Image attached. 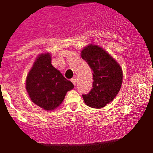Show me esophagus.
Masks as SVG:
<instances>
[{
	"mask_svg": "<svg viewBox=\"0 0 153 153\" xmlns=\"http://www.w3.org/2000/svg\"><path fill=\"white\" fill-rule=\"evenodd\" d=\"M71 81L72 82V83L74 84V86H75V85H76V79H72L71 80Z\"/></svg>",
	"mask_w": 153,
	"mask_h": 153,
	"instance_id": "esophagus-1",
	"label": "esophagus"
}]
</instances>
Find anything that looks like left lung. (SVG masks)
I'll return each mask as SVG.
<instances>
[{"instance_id":"obj_1","label":"left lung","mask_w":153,"mask_h":153,"mask_svg":"<svg viewBox=\"0 0 153 153\" xmlns=\"http://www.w3.org/2000/svg\"><path fill=\"white\" fill-rule=\"evenodd\" d=\"M82 59L93 71V88L82 98L88 106L100 109L111 102L122 84L121 66L109 54L97 45L91 44L82 49Z\"/></svg>"}]
</instances>
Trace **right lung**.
<instances>
[{
  "mask_svg": "<svg viewBox=\"0 0 153 153\" xmlns=\"http://www.w3.org/2000/svg\"><path fill=\"white\" fill-rule=\"evenodd\" d=\"M49 53L39 55L26 79V90L35 104L53 110L62 102L74 85L51 65Z\"/></svg>",
  "mask_w": 153,
  "mask_h": 153,
  "instance_id": "1",
  "label": "right lung"
}]
</instances>
